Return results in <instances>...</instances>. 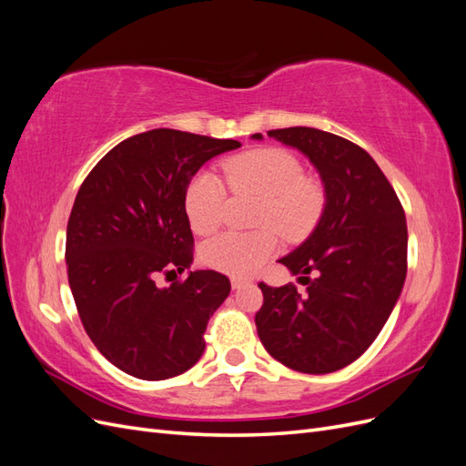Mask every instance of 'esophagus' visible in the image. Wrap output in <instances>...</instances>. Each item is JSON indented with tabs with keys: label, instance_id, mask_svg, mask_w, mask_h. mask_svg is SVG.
<instances>
[{
	"label": "esophagus",
	"instance_id": "1",
	"mask_svg": "<svg viewBox=\"0 0 466 466\" xmlns=\"http://www.w3.org/2000/svg\"><path fill=\"white\" fill-rule=\"evenodd\" d=\"M252 281L248 279V278H237V276H233L231 278V286H233V289H241V288H245V286H250Z\"/></svg>",
	"mask_w": 466,
	"mask_h": 466
}]
</instances>
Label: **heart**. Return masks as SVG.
<instances>
[{
	"instance_id": "1",
	"label": "heart",
	"mask_w": 466,
	"mask_h": 466,
	"mask_svg": "<svg viewBox=\"0 0 466 466\" xmlns=\"http://www.w3.org/2000/svg\"><path fill=\"white\" fill-rule=\"evenodd\" d=\"M223 175L235 194L260 196L257 223L272 225L298 241L311 233L324 211L327 196L317 180L305 177L301 161L279 147L252 149L223 161ZM228 192L208 171L196 173L185 190V211L192 229L200 235L223 223ZM278 248V233L264 228L257 233H221L202 247V260L219 272L247 276L270 258Z\"/></svg>"
}]
</instances>
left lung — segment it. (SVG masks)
Returning <instances> with one entry per match:
<instances>
[{"instance_id":"left-lung-1","label":"left lung","mask_w":466,"mask_h":466,"mask_svg":"<svg viewBox=\"0 0 466 466\" xmlns=\"http://www.w3.org/2000/svg\"><path fill=\"white\" fill-rule=\"evenodd\" d=\"M268 136L307 155L327 204L307 241L279 258L305 279L307 293L260 281L257 330L268 354L289 370L332 373L373 344L399 301L408 248L404 209L371 155L350 139L305 126Z\"/></svg>"}]
</instances>
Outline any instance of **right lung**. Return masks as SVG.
I'll return each instance as SVG.
<instances>
[{
    "label": "right lung",
    "mask_w": 466,
    "mask_h": 466,
    "mask_svg": "<svg viewBox=\"0 0 466 466\" xmlns=\"http://www.w3.org/2000/svg\"><path fill=\"white\" fill-rule=\"evenodd\" d=\"M237 147L235 139L157 128L112 147L83 180L67 221V279L83 329L124 373L163 380L202 358L229 278L196 270L171 286L157 278H177L192 264L190 178Z\"/></svg>",
    "instance_id": "1"
}]
</instances>
